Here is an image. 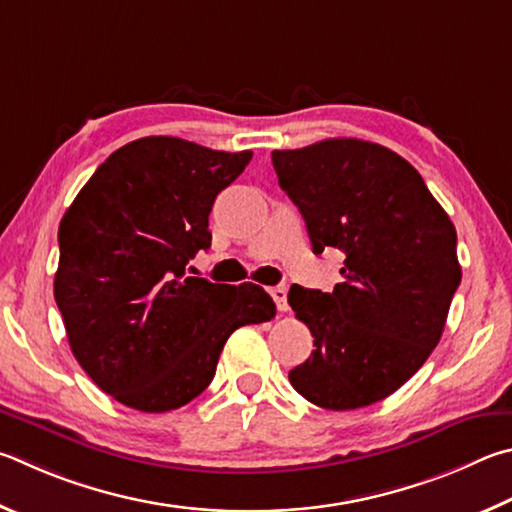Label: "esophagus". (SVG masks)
Here are the masks:
<instances>
[{"mask_svg": "<svg viewBox=\"0 0 512 512\" xmlns=\"http://www.w3.org/2000/svg\"><path fill=\"white\" fill-rule=\"evenodd\" d=\"M270 294L276 303V308L281 312L288 310V288H285V285H274V288H270Z\"/></svg>", "mask_w": 512, "mask_h": 512, "instance_id": "34e87169", "label": "esophagus"}]
</instances>
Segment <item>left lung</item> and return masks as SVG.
Masks as SVG:
<instances>
[{"label": "left lung", "mask_w": 512, "mask_h": 512, "mask_svg": "<svg viewBox=\"0 0 512 512\" xmlns=\"http://www.w3.org/2000/svg\"><path fill=\"white\" fill-rule=\"evenodd\" d=\"M272 164L312 251L346 256L333 292L290 288L288 303L315 337L290 382L317 407H369L441 342L461 283L456 229L418 170L380 143L326 139L274 150Z\"/></svg>", "instance_id": "obj_1"}]
</instances>
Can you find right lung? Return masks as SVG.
Returning a JSON list of instances; mask_svg holds the SVG:
<instances>
[{
    "label": "right lung",
    "mask_w": 512,
    "mask_h": 512,
    "mask_svg": "<svg viewBox=\"0 0 512 512\" xmlns=\"http://www.w3.org/2000/svg\"><path fill=\"white\" fill-rule=\"evenodd\" d=\"M251 161L177 137L114 150L60 220L53 297L71 353L121 405L161 414L209 387L233 330L276 315L261 285L186 265L211 247L209 213Z\"/></svg>",
    "instance_id": "obj_1"
}]
</instances>
